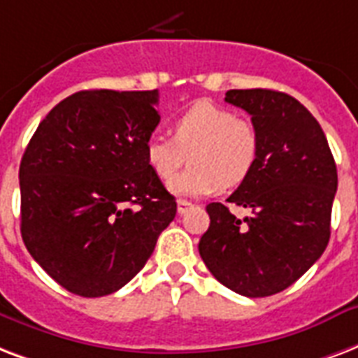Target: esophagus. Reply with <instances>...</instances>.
<instances>
[{
    "label": "esophagus",
    "mask_w": 358,
    "mask_h": 358,
    "mask_svg": "<svg viewBox=\"0 0 358 358\" xmlns=\"http://www.w3.org/2000/svg\"><path fill=\"white\" fill-rule=\"evenodd\" d=\"M192 207L194 205L190 203V201H187V199H179V201H177V213H179V215H185V213L192 209Z\"/></svg>",
    "instance_id": "1"
}]
</instances>
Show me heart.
Wrapping results in <instances>:
<instances>
[{"label":"heart","instance_id":"1","mask_svg":"<svg viewBox=\"0 0 358 358\" xmlns=\"http://www.w3.org/2000/svg\"><path fill=\"white\" fill-rule=\"evenodd\" d=\"M173 138L153 134L145 141V160L155 176L170 181L190 155L192 168L171 181L182 196H205L218 187H237L250 176L259 157L256 127L231 110L199 101L173 119Z\"/></svg>","mask_w":358,"mask_h":358}]
</instances>
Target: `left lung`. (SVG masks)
I'll list each match as a JSON object with an SVG mask.
<instances>
[{
  "label": "left lung",
  "instance_id": "obj_1",
  "mask_svg": "<svg viewBox=\"0 0 358 358\" xmlns=\"http://www.w3.org/2000/svg\"><path fill=\"white\" fill-rule=\"evenodd\" d=\"M226 102L250 113L259 134L254 170L228 198L250 210L237 218L209 203L199 256L215 278L245 297H268L297 282L331 237L336 164L320 123L306 108L273 90H229Z\"/></svg>",
  "mask_w": 358,
  "mask_h": 358
}]
</instances>
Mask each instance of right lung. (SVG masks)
<instances>
[{
    "mask_svg": "<svg viewBox=\"0 0 358 358\" xmlns=\"http://www.w3.org/2000/svg\"><path fill=\"white\" fill-rule=\"evenodd\" d=\"M157 102V90L78 91L50 110L27 143L22 239L74 295L121 289L176 218V198L145 160Z\"/></svg>",
    "mask_w": 358,
    "mask_h": 358,
    "instance_id": "obj_1",
    "label": "right lung"
}]
</instances>
